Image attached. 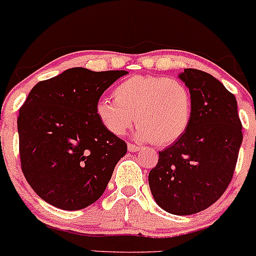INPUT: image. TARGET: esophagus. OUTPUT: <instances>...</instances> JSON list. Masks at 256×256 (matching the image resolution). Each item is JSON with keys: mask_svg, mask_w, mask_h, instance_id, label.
Here are the masks:
<instances>
[{"mask_svg": "<svg viewBox=\"0 0 256 256\" xmlns=\"http://www.w3.org/2000/svg\"><path fill=\"white\" fill-rule=\"evenodd\" d=\"M128 150L130 152H136V151H139L140 148L139 146L134 145V144H128Z\"/></svg>", "mask_w": 256, "mask_h": 256, "instance_id": "obj_1", "label": "esophagus"}]
</instances>
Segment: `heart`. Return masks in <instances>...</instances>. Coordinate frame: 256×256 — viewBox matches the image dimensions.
<instances>
[{
    "mask_svg": "<svg viewBox=\"0 0 256 256\" xmlns=\"http://www.w3.org/2000/svg\"><path fill=\"white\" fill-rule=\"evenodd\" d=\"M112 96L114 102L104 98L96 105L98 120L112 136L126 134L136 120V139L166 146L180 139L190 126V90L174 77H129L114 88Z\"/></svg>",
    "mask_w": 256,
    "mask_h": 256,
    "instance_id": "1",
    "label": "heart"
}]
</instances>
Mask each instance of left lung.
<instances>
[{"label":"left lung","mask_w":256,"mask_h":256,"mask_svg":"<svg viewBox=\"0 0 256 256\" xmlns=\"http://www.w3.org/2000/svg\"><path fill=\"white\" fill-rule=\"evenodd\" d=\"M192 98V117L185 134L160 151L148 174L154 200L174 215L200 213L228 188L242 145L237 100L219 80L204 71L179 74Z\"/></svg>","instance_id":"8db88e82"}]
</instances>
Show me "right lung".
<instances>
[{"mask_svg":"<svg viewBox=\"0 0 256 256\" xmlns=\"http://www.w3.org/2000/svg\"><path fill=\"white\" fill-rule=\"evenodd\" d=\"M127 71L72 68L38 82L18 117L22 170L43 200L78 210L104 194L127 144L102 127L96 105Z\"/></svg>","mask_w":256,"mask_h":256,"instance_id":"obj_1","label":"right lung"}]
</instances>
